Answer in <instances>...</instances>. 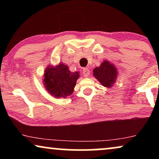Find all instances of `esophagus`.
Returning a JSON list of instances; mask_svg holds the SVG:
<instances>
[{"label":"esophagus","mask_w":159,"mask_h":159,"mask_svg":"<svg viewBox=\"0 0 159 159\" xmlns=\"http://www.w3.org/2000/svg\"><path fill=\"white\" fill-rule=\"evenodd\" d=\"M82 72H83V76L84 77H88L90 75V70L88 68H84L83 70H82Z\"/></svg>","instance_id":"34e87169"}]
</instances>
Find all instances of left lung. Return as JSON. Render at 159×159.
I'll return each instance as SVG.
<instances>
[{"label":"left lung","mask_w":159,"mask_h":159,"mask_svg":"<svg viewBox=\"0 0 159 159\" xmlns=\"http://www.w3.org/2000/svg\"><path fill=\"white\" fill-rule=\"evenodd\" d=\"M93 75L102 85L111 88L116 82L118 72L114 64L107 61H104L101 63V66L93 69Z\"/></svg>","instance_id":"1"}]
</instances>
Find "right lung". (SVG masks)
Returning a JSON list of instances; mask_svg holds the SVG:
<instances>
[{
    "label": "right lung",
    "instance_id": "1",
    "mask_svg": "<svg viewBox=\"0 0 159 159\" xmlns=\"http://www.w3.org/2000/svg\"><path fill=\"white\" fill-rule=\"evenodd\" d=\"M80 77L79 72H71L63 63L58 66L48 65L45 71L43 84L50 94L55 98H66L74 92V88Z\"/></svg>",
    "mask_w": 159,
    "mask_h": 159
}]
</instances>
